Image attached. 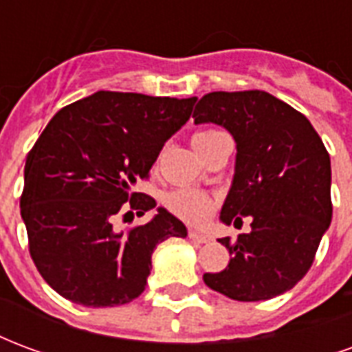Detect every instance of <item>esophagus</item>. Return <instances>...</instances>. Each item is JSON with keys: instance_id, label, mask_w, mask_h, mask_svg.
<instances>
[{"instance_id": "obj_1", "label": "esophagus", "mask_w": 352, "mask_h": 352, "mask_svg": "<svg viewBox=\"0 0 352 352\" xmlns=\"http://www.w3.org/2000/svg\"><path fill=\"white\" fill-rule=\"evenodd\" d=\"M188 237H190L192 241H196V243H209V241H213V237L206 234V232H198V230H190L188 232Z\"/></svg>"}]
</instances>
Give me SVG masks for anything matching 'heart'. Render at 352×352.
I'll use <instances>...</instances> for the list:
<instances>
[{
  "label": "heart",
  "mask_w": 352,
  "mask_h": 352,
  "mask_svg": "<svg viewBox=\"0 0 352 352\" xmlns=\"http://www.w3.org/2000/svg\"><path fill=\"white\" fill-rule=\"evenodd\" d=\"M221 131L217 130H201L194 135V146L198 148L209 139L219 135ZM166 206L173 214L181 217L188 222H201L206 221L214 209V198L207 192L199 190V188H192V186H181L171 190L166 196Z\"/></svg>",
  "instance_id": "heart-1"
}]
</instances>
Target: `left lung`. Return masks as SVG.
<instances>
[{
  "label": "left lung",
  "mask_w": 352,
  "mask_h": 352,
  "mask_svg": "<svg viewBox=\"0 0 352 352\" xmlns=\"http://www.w3.org/2000/svg\"><path fill=\"white\" fill-rule=\"evenodd\" d=\"M194 122H213L236 139V173L221 221L251 232L219 239L230 252L209 288L237 302L287 292L309 272L332 222V168L322 139L305 116L262 90L211 92L196 103Z\"/></svg>",
  "instance_id": "left-lung-1"
}]
</instances>
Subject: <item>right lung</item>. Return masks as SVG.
<instances>
[{
	"label": "right lung",
	"mask_w": 352,
	"mask_h": 352,
	"mask_svg": "<svg viewBox=\"0 0 352 352\" xmlns=\"http://www.w3.org/2000/svg\"><path fill=\"white\" fill-rule=\"evenodd\" d=\"M194 101L100 90L60 109L35 141L20 214L37 272L65 300L87 307L135 300L156 245L186 237V226L164 207L130 230H116L115 222L156 207L131 186L148 177Z\"/></svg>",
	"instance_id": "obj_1"
}]
</instances>
